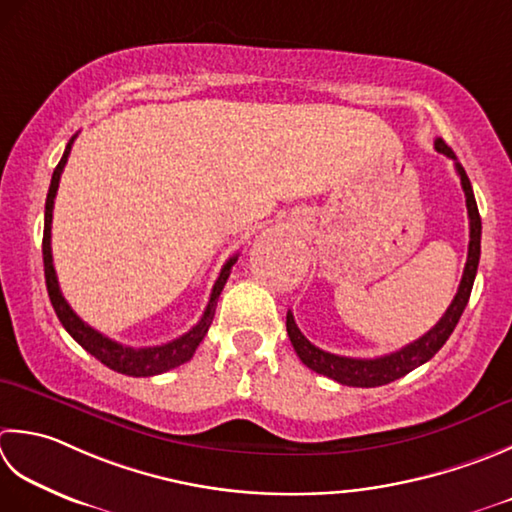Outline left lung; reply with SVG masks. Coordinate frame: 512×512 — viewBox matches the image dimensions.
<instances>
[{
	"label": "left lung",
	"instance_id": "8db88e82",
	"mask_svg": "<svg viewBox=\"0 0 512 512\" xmlns=\"http://www.w3.org/2000/svg\"><path fill=\"white\" fill-rule=\"evenodd\" d=\"M435 148H437V153H442V155L450 157L455 162L457 175H459V179H462V188H464V195H466V208H468V219H470L468 259H466L464 275H462V282H459L455 299L446 308L444 317L439 319V322L433 328H430L426 335L415 339L413 344L395 350V353L384 355V357H375V359L342 357V355L326 353V350L313 346L302 335V330L297 328L295 317L288 310L286 330H288L290 344H293L297 357L302 359V362L310 370H315V373L335 379V382L344 384V386H357V388H375V386L390 384V382H395V379L408 375L410 370H415L417 366L426 364L428 359L433 357L437 350L446 344V339L455 330L459 317H462L464 308L468 304L470 290H473V284H475L479 255H482V217H479L477 202H475V195H473V186H470V179L466 175V170H464L462 164H459V159L453 153V148H450L444 142V139H435Z\"/></svg>",
	"mask_w": 512,
	"mask_h": 512
}]
</instances>
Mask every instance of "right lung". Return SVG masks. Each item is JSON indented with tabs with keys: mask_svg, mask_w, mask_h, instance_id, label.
<instances>
[{
	"mask_svg": "<svg viewBox=\"0 0 512 512\" xmlns=\"http://www.w3.org/2000/svg\"><path fill=\"white\" fill-rule=\"evenodd\" d=\"M77 137V135H75ZM75 137H70V142L66 144V150L62 159H59L57 168L53 170V179H50V188L46 195V210H44V242H42V253H44V275H46V288H48V297L50 304H53L55 313L59 317V322L68 330V335L75 339V342L88 350L90 355L99 359L104 366L117 370L122 375L130 377H153V375H162L170 368H177L186 364L190 357L195 355L197 346L202 344L204 335L208 333L210 324H213L215 317V308H217V299L222 295L226 279L230 275V268L237 262V255L230 257L224 264V268L219 270V277L215 279V286L210 290V299L208 306L204 310V315L199 322L184 333L182 337L173 339V342L162 344V346H150V348H130L124 344H117L113 339H108L106 335L97 333L95 328H90L84 319H79L75 315V310L68 306V302L59 290V282L55 275V266H53V253H50V226H53V206H55V195L59 188V177H62V170L68 162L70 148H73Z\"/></svg>",
	"mask_w": 512,
	"mask_h": 512,
	"instance_id": "obj_1",
	"label": "right lung"
}]
</instances>
